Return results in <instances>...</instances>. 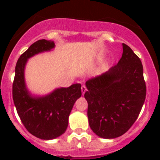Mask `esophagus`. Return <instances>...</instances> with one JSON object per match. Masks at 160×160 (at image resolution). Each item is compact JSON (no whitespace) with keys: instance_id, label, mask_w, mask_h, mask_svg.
Returning a JSON list of instances; mask_svg holds the SVG:
<instances>
[{"instance_id":"obj_1","label":"esophagus","mask_w":160,"mask_h":160,"mask_svg":"<svg viewBox=\"0 0 160 160\" xmlns=\"http://www.w3.org/2000/svg\"><path fill=\"white\" fill-rule=\"evenodd\" d=\"M81 90H82V95H84V94L86 93V91H87V87H86V86L83 85L82 87Z\"/></svg>"}]
</instances>
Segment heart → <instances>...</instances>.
Instances as JSON below:
<instances>
[{
    "mask_svg": "<svg viewBox=\"0 0 160 160\" xmlns=\"http://www.w3.org/2000/svg\"><path fill=\"white\" fill-rule=\"evenodd\" d=\"M109 68V64L108 63H104V64L102 65L101 66V70L102 71H105Z\"/></svg>",
    "mask_w": 160,
    "mask_h": 160,
    "instance_id": "b5f03b06",
    "label": "heart"
}]
</instances>
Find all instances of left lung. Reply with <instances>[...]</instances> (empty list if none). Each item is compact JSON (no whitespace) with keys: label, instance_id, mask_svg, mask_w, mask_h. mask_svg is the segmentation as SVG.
Returning a JSON list of instances; mask_svg holds the SVG:
<instances>
[{"label":"left lung","instance_id":"left-lung-1","mask_svg":"<svg viewBox=\"0 0 160 160\" xmlns=\"http://www.w3.org/2000/svg\"><path fill=\"white\" fill-rule=\"evenodd\" d=\"M116 66L86 82L89 125L103 138H114L131 128L146 98V84L140 59L122 43Z\"/></svg>","mask_w":160,"mask_h":160}]
</instances>
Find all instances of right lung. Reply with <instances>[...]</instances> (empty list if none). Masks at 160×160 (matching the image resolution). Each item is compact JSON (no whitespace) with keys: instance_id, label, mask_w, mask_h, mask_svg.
<instances>
[{"instance_id":"obj_1","label":"right lung","mask_w":160,"mask_h":160,"mask_svg":"<svg viewBox=\"0 0 160 160\" xmlns=\"http://www.w3.org/2000/svg\"><path fill=\"white\" fill-rule=\"evenodd\" d=\"M54 47V42L45 39L31 45L18 58L12 84V99L22 123L30 134L44 140L64 134L72 108L82 95L79 83L56 88L46 95H35L28 89L25 78L28 60L38 53L51 51Z\"/></svg>"}]
</instances>
